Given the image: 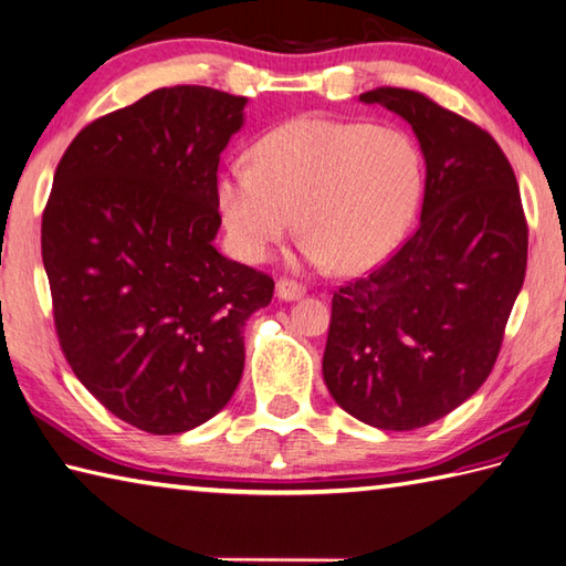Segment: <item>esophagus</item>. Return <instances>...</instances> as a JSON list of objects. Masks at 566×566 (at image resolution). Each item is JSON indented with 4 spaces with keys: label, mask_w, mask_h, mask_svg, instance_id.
Returning a JSON list of instances; mask_svg holds the SVG:
<instances>
[{
    "label": "esophagus",
    "mask_w": 566,
    "mask_h": 566,
    "mask_svg": "<svg viewBox=\"0 0 566 566\" xmlns=\"http://www.w3.org/2000/svg\"><path fill=\"white\" fill-rule=\"evenodd\" d=\"M305 293H307V287L297 281L281 279L279 283H275V295H279V300H285V303H291V300H300Z\"/></svg>",
    "instance_id": "obj_1"
}]
</instances>
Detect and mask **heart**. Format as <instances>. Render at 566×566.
Returning a JSON list of instances; mask_svg holds the SVG:
<instances>
[{"instance_id":"obj_1","label":"heart","mask_w":566,"mask_h":566,"mask_svg":"<svg viewBox=\"0 0 566 566\" xmlns=\"http://www.w3.org/2000/svg\"><path fill=\"white\" fill-rule=\"evenodd\" d=\"M423 161L413 137L360 120L295 118L234 159L218 206L237 256H271L300 220L317 266L368 271L392 254L417 212Z\"/></svg>"}]
</instances>
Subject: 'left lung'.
I'll return each instance as SVG.
<instances>
[{"mask_svg": "<svg viewBox=\"0 0 566 566\" xmlns=\"http://www.w3.org/2000/svg\"><path fill=\"white\" fill-rule=\"evenodd\" d=\"M421 145L419 230L332 297L322 373L336 405L385 431L429 426L492 373L528 263L518 181L486 130L411 90L360 94Z\"/></svg>", "mask_w": 566, "mask_h": 566, "instance_id": "obj_1", "label": "left lung"}]
</instances>
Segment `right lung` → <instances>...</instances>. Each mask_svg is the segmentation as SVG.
Instances as JSON below:
<instances>
[{
	"mask_svg": "<svg viewBox=\"0 0 566 566\" xmlns=\"http://www.w3.org/2000/svg\"><path fill=\"white\" fill-rule=\"evenodd\" d=\"M244 96L165 86L96 118L55 169L41 249L60 348L135 429L191 431L228 405L273 279L224 259L218 165Z\"/></svg>",
	"mask_w": 566,
	"mask_h": 566,
	"instance_id": "obj_1",
	"label": "right lung"
}]
</instances>
